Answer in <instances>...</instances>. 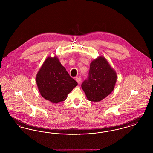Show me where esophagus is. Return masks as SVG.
<instances>
[{"mask_svg":"<svg viewBox=\"0 0 153 153\" xmlns=\"http://www.w3.org/2000/svg\"><path fill=\"white\" fill-rule=\"evenodd\" d=\"M76 80L77 81V82L80 84V82H81V77H76Z\"/></svg>","mask_w":153,"mask_h":153,"instance_id":"obj_1","label":"esophagus"}]
</instances>
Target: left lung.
<instances>
[{
	"label": "left lung",
	"mask_w": 153,
	"mask_h": 153,
	"mask_svg": "<svg viewBox=\"0 0 153 153\" xmlns=\"http://www.w3.org/2000/svg\"><path fill=\"white\" fill-rule=\"evenodd\" d=\"M117 77L116 72L104 57L94 60L91 63L87 79L81 84L88 100L100 102L109 95L114 89Z\"/></svg>",
	"instance_id": "1"
}]
</instances>
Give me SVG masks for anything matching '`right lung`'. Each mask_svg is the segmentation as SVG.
I'll use <instances>...</instances> for the list:
<instances>
[{
    "label": "right lung",
    "instance_id": "right-lung-1",
    "mask_svg": "<svg viewBox=\"0 0 153 153\" xmlns=\"http://www.w3.org/2000/svg\"><path fill=\"white\" fill-rule=\"evenodd\" d=\"M36 82L41 96L53 103L64 101L77 85L57 57L46 58L36 74Z\"/></svg>",
    "mask_w": 153,
    "mask_h": 153
}]
</instances>
